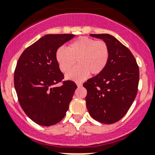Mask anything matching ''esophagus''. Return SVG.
Returning <instances> with one entry per match:
<instances>
[{
    "mask_svg": "<svg viewBox=\"0 0 155 155\" xmlns=\"http://www.w3.org/2000/svg\"><path fill=\"white\" fill-rule=\"evenodd\" d=\"M76 85H77L78 87H81L82 86V83L80 82H76Z\"/></svg>",
    "mask_w": 155,
    "mask_h": 155,
    "instance_id": "obj_1",
    "label": "esophagus"
}]
</instances>
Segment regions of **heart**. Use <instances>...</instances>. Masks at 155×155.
I'll list each match as a JSON object with an SVG mask.
<instances>
[{
    "instance_id": "b5f03b06",
    "label": "heart",
    "mask_w": 155,
    "mask_h": 155,
    "mask_svg": "<svg viewBox=\"0 0 155 155\" xmlns=\"http://www.w3.org/2000/svg\"><path fill=\"white\" fill-rule=\"evenodd\" d=\"M109 59V49L105 42L82 37L69 45L61 47L56 53V60L61 72L66 73L76 63L78 66L66 75L73 80H82L89 74L98 75L107 66Z\"/></svg>"
}]
</instances>
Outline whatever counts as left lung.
I'll use <instances>...</instances> for the list:
<instances>
[{"mask_svg":"<svg viewBox=\"0 0 155 155\" xmlns=\"http://www.w3.org/2000/svg\"><path fill=\"white\" fill-rule=\"evenodd\" d=\"M90 36L107 43L109 59L102 73L83 83L87 90L86 107L95 120L113 124L123 118L136 97L139 68L131 51L113 36Z\"/></svg>","mask_w":155,"mask_h":155,"instance_id":"obj_1","label":"left lung"}]
</instances>
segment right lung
<instances>
[{
    "label": "right lung",
    "mask_w": 155,
    "mask_h": 155,
    "mask_svg": "<svg viewBox=\"0 0 155 155\" xmlns=\"http://www.w3.org/2000/svg\"><path fill=\"white\" fill-rule=\"evenodd\" d=\"M74 34H47L27 47L17 61L14 87L19 103L27 116L42 126L60 122L69 109L77 88L74 82L63 81L64 76L56 53Z\"/></svg>",
    "instance_id": "add662e5"
}]
</instances>
